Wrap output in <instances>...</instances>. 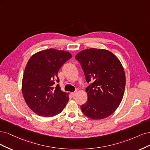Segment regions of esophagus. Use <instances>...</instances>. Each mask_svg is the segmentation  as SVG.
I'll return each mask as SVG.
<instances>
[{
    "label": "esophagus",
    "mask_w": 150,
    "mask_h": 150,
    "mask_svg": "<svg viewBox=\"0 0 150 150\" xmlns=\"http://www.w3.org/2000/svg\"><path fill=\"white\" fill-rule=\"evenodd\" d=\"M76 94V91H75V92H74V93H71V96H72V97H74V96H75Z\"/></svg>",
    "instance_id": "1"
}]
</instances>
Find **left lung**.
Wrapping results in <instances>:
<instances>
[{"mask_svg": "<svg viewBox=\"0 0 150 150\" xmlns=\"http://www.w3.org/2000/svg\"><path fill=\"white\" fill-rule=\"evenodd\" d=\"M75 59L80 62L86 81L88 101L81 105L83 113L91 119L109 117L122 100L125 75L120 60L112 52L89 49L79 52Z\"/></svg>", "mask_w": 150, "mask_h": 150, "instance_id": "1", "label": "left lung"}]
</instances>
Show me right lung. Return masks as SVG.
Masks as SVG:
<instances>
[{"instance_id":"add662e5","label":"right lung","mask_w":150,"mask_h":150,"mask_svg":"<svg viewBox=\"0 0 150 150\" xmlns=\"http://www.w3.org/2000/svg\"><path fill=\"white\" fill-rule=\"evenodd\" d=\"M71 58L69 52L50 49L32 55L25 67L22 93L33 112L43 117L61 113L69 100L60 90L57 76L61 67Z\"/></svg>"}]
</instances>
